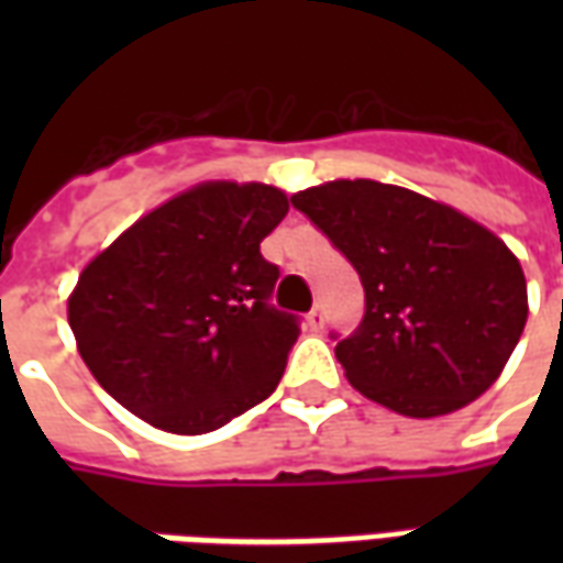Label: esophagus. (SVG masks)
Wrapping results in <instances>:
<instances>
[{"label":"esophagus","mask_w":563,"mask_h":563,"mask_svg":"<svg viewBox=\"0 0 563 563\" xmlns=\"http://www.w3.org/2000/svg\"><path fill=\"white\" fill-rule=\"evenodd\" d=\"M307 325L313 331H319L322 325H325V310H322V305H317L310 313H307Z\"/></svg>","instance_id":"34e87169"}]
</instances>
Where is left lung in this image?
I'll use <instances>...</instances> for the list:
<instances>
[{
    "instance_id": "8db88e82",
    "label": "left lung",
    "mask_w": 563,
    "mask_h": 563,
    "mask_svg": "<svg viewBox=\"0 0 563 563\" xmlns=\"http://www.w3.org/2000/svg\"><path fill=\"white\" fill-rule=\"evenodd\" d=\"M292 208L358 271L365 317L331 331L355 389L395 413L443 416L479 398L516 350L528 286L507 244L431 198L377 184L331 180Z\"/></svg>"
}]
</instances>
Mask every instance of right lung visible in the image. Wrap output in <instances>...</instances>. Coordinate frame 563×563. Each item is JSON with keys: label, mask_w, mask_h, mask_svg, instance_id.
<instances>
[{"label": "right lung", "mask_w": 563, "mask_h": 563, "mask_svg": "<svg viewBox=\"0 0 563 563\" xmlns=\"http://www.w3.org/2000/svg\"><path fill=\"white\" fill-rule=\"evenodd\" d=\"M289 201L265 184H201L150 210L84 268L68 298L80 358L129 413L208 434L277 389L301 334L271 305L258 244Z\"/></svg>", "instance_id": "add662e5"}]
</instances>
